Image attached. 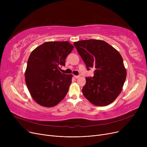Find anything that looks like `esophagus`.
<instances>
[{"mask_svg": "<svg viewBox=\"0 0 147 147\" xmlns=\"http://www.w3.org/2000/svg\"><path fill=\"white\" fill-rule=\"evenodd\" d=\"M80 77V76H74V78H76V79H78V78H79Z\"/></svg>", "mask_w": 147, "mask_h": 147, "instance_id": "34e87169", "label": "esophagus"}]
</instances>
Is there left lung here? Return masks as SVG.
I'll list each match as a JSON object with an SVG mask.
<instances>
[{
    "mask_svg": "<svg viewBox=\"0 0 147 147\" xmlns=\"http://www.w3.org/2000/svg\"><path fill=\"white\" fill-rule=\"evenodd\" d=\"M87 69L95 68L94 76L86 78L83 94L92 104L112 103L122 90L126 70L120 53L105 41L89 39L74 43Z\"/></svg>",
    "mask_w": 147,
    "mask_h": 147,
    "instance_id": "1",
    "label": "left lung"
}]
</instances>
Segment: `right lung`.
Returning <instances> with one entry per match:
<instances>
[{
    "instance_id": "right-lung-1",
    "label": "right lung",
    "mask_w": 147,
    "mask_h": 147,
    "mask_svg": "<svg viewBox=\"0 0 147 147\" xmlns=\"http://www.w3.org/2000/svg\"><path fill=\"white\" fill-rule=\"evenodd\" d=\"M73 48L67 41L47 42L31 53L25 80L31 96L38 104L54 107L66 96L73 76L61 73L59 68L65 66V58Z\"/></svg>"
}]
</instances>
